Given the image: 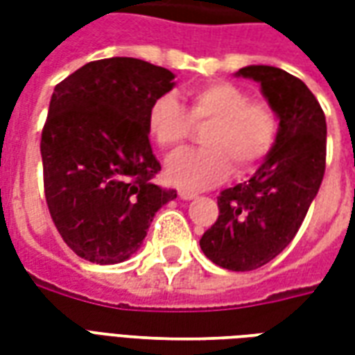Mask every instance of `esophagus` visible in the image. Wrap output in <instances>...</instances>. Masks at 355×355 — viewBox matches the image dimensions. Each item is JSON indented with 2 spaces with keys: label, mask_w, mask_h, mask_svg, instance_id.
<instances>
[{
  "label": "esophagus",
  "mask_w": 355,
  "mask_h": 355,
  "mask_svg": "<svg viewBox=\"0 0 355 355\" xmlns=\"http://www.w3.org/2000/svg\"><path fill=\"white\" fill-rule=\"evenodd\" d=\"M196 196H198V193L190 192V190H178V198H180V200H193Z\"/></svg>",
  "instance_id": "obj_1"
}]
</instances>
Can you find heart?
<instances>
[{"mask_svg": "<svg viewBox=\"0 0 355 355\" xmlns=\"http://www.w3.org/2000/svg\"><path fill=\"white\" fill-rule=\"evenodd\" d=\"M188 106L175 94H159L148 110V132L163 150L184 142L192 123L209 127L201 135V150H182L165 165L173 184L193 190L220 182L232 171L243 175L254 169L274 148L279 121L274 108L251 101L247 91L230 81H215L184 91Z\"/></svg>", "mask_w": 355, "mask_h": 355, "instance_id": "obj_1", "label": "heart"}]
</instances>
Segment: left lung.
I'll return each instance as SVG.
<instances>
[{"label":"left lung","mask_w":355,"mask_h":355,"mask_svg":"<svg viewBox=\"0 0 355 355\" xmlns=\"http://www.w3.org/2000/svg\"><path fill=\"white\" fill-rule=\"evenodd\" d=\"M279 117L274 148L243 184L218 196V218L200 239L209 261L249 272L275 259L297 236L325 175L327 123L304 81L274 66H247Z\"/></svg>","instance_id":"8db88e82"}]
</instances>
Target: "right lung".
<instances>
[{
  "label": "right lung",
  "instance_id": "right-lung-1",
  "mask_svg": "<svg viewBox=\"0 0 355 355\" xmlns=\"http://www.w3.org/2000/svg\"><path fill=\"white\" fill-rule=\"evenodd\" d=\"M175 76L146 60H93L55 87L42 131L43 188L51 218L73 253L117 264L139 251L157 209L177 190L148 139V110Z\"/></svg>",
  "mask_w": 355,
  "mask_h": 355
}]
</instances>
